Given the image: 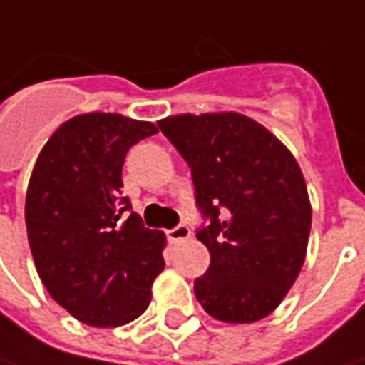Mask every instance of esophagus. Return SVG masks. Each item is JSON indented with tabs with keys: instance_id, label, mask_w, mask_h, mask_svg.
Segmentation results:
<instances>
[{
	"instance_id": "esophagus-1",
	"label": "esophagus",
	"mask_w": 365,
	"mask_h": 365,
	"mask_svg": "<svg viewBox=\"0 0 365 365\" xmlns=\"http://www.w3.org/2000/svg\"><path fill=\"white\" fill-rule=\"evenodd\" d=\"M166 237H168L170 244H180V242H185V240L190 237V227L185 225V223H180V225H176L175 230H168Z\"/></svg>"
}]
</instances>
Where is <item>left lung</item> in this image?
I'll list each match as a JSON object with an SVG mask.
<instances>
[{"label":"left lung","mask_w":365,"mask_h":365,"mask_svg":"<svg viewBox=\"0 0 365 365\" xmlns=\"http://www.w3.org/2000/svg\"><path fill=\"white\" fill-rule=\"evenodd\" d=\"M189 162L209 219L197 237L211 254L197 301L223 323H254L282 302L301 272L311 201L297 158L262 123L235 111L158 121Z\"/></svg>","instance_id":"8db88e82"}]
</instances>
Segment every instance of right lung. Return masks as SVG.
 I'll return each instance as SVG.
<instances>
[{"label": "right lung", "mask_w": 365, "mask_h": 365, "mask_svg": "<svg viewBox=\"0 0 365 365\" xmlns=\"http://www.w3.org/2000/svg\"><path fill=\"white\" fill-rule=\"evenodd\" d=\"M152 121L83 113L52 133L26 192V227L36 270L50 297L91 327L142 315L164 270L166 235L144 227L121 197L128 150L154 135Z\"/></svg>", "instance_id": "1"}]
</instances>
